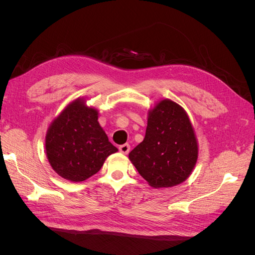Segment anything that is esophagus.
I'll list each match as a JSON object with an SVG mask.
<instances>
[{
	"label": "esophagus",
	"instance_id": "1",
	"mask_svg": "<svg viewBox=\"0 0 255 255\" xmlns=\"http://www.w3.org/2000/svg\"><path fill=\"white\" fill-rule=\"evenodd\" d=\"M129 149H130V146H129L128 143L121 144V145L119 146V151H120L121 153H123V154H128V153L129 152Z\"/></svg>",
	"mask_w": 255,
	"mask_h": 255
}]
</instances>
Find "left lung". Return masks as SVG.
<instances>
[{
  "instance_id": "8db88e82",
  "label": "left lung",
  "mask_w": 255,
  "mask_h": 255,
  "mask_svg": "<svg viewBox=\"0 0 255 255\" xmlns=\"http://www.w3.org/2000/svg\"><path fill=\"white\" fill-rule=\"evenodd\" d=\"M128 158L154 188L172 187L186 180L197 163L198 143L183 107L168 99L156 104L149 112L144 139Z\"/></svg>"
}]
</instances>
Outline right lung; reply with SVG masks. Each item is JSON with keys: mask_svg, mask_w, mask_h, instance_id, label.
Wrapping results in <instances>:
<instances>
[{"mask_svg": "<svg viewBox=\"0 0 255 255\" xmlns=\"http://www.w3.org/2000/svg\"><path fill=\"white\" fill-rule=\"evenodd\" d=\"M98 122V111L76 99L54 120L45 136L49 163L58 175L82 182L96 174L117 152Z\"/></svg>", "mask_w": 255, "mask_h": 255, "instance_id": "1", "label": "right lung"}]
</instances>
